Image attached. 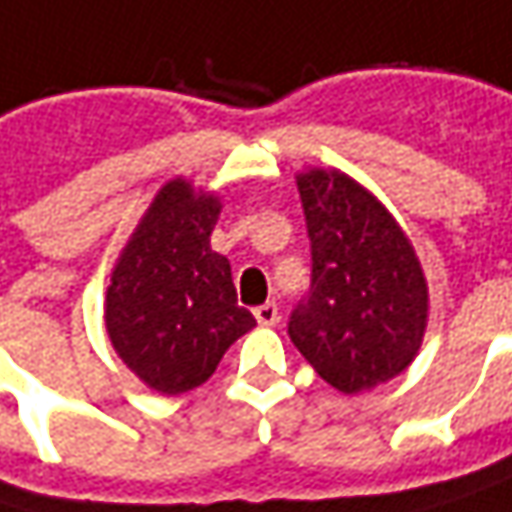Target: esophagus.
<instances>
[{
    "mask_svg": "<svg viewBox=\"0 0 512 512\" xmlns=\"http://www.w3.org/2000/svg\"><path fill=\"white\" fill-rule=\"evenodd\" d=\"M255 319H257V325H263V328L275 325V322H278V304L266 302V304H260V307H255Z\"/></svg>",
    "mask_w": 512,
    "mask_h": 512,
    "instance_id": "34e87169",
    "label": "esophagus"
}]
</instances>
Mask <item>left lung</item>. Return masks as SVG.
<instances>
[{"label": "left lung", "instance_id": "left-lung-1", "mask_svg": "<svg viewBox=\"0 0 512 512\" xmlns=\"http://www.w3.org/2000/svg\"><path fill=\"white\" fill-rule=\"evenodd\" d=\"M310 290L287 334L322 381L363 393L404 372L428 319V284L387 208L343 172L299 175Z\"/></svg>", "mask_w": 512, "mask_h": 512}]
</instances>
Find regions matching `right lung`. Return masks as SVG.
Masks as SVG:
<instances>
[{
	"label": "right lung",
	"mask_w": 512,
	"mask_h": 512,
	"mask_svg": "<svg viewBox=\"0 0 512 512\" xmlns=\"http://www.w3.org/2000/svg\"><path fill=\"white\" fill-rule=\"evenodd\" d=\"M219 199L175 178L122 249L105 325L125 366L163 395L205 384L228 346L252 331L228 257L210 249Z\"/></svg>",
	"instance_id": "1"
}]
</instances>
